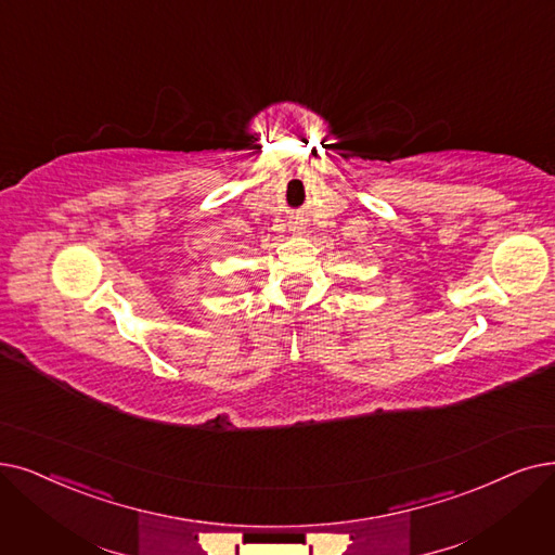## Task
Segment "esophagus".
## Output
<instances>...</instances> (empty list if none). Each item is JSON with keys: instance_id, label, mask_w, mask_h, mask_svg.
Wrapping results in <instances>:
<instances>
[{"instance_id": "34e87169", "label": "esophagus", "mask_w": 555, "mask_h": 555, "mask_svg": "<svg viewBox=\"0 0 555 555\" xmlns=\"http://www.w3.org/2000/svg\"><path fill=\"white\" fill-rule=\"evenodd\" d=\"M292 232L302 234V223H298V220H296V223H292Z\"/></svg>"}]
</instances>
